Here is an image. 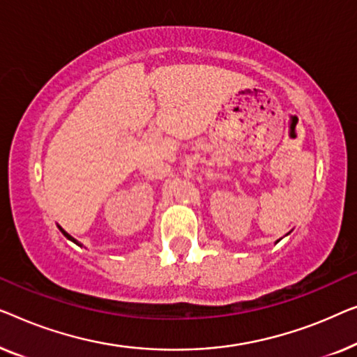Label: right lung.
Returning <instances> with one entry per match:
<instances>
[{"mask_svg": "<svg viewBox=\"0 0 357 357\" xmlns=\"http://www.w3.org/2000/svg\"><path fill=\"white\" fill-rule=\"evenodd\" d=\"M58 228H59V231H61V233H63L64 236H66V238H68V239H71V241H73V243H76V244H79V243H77V241H76V239H74V238H73V236H69V234L66 233V231H64V229H63L61 227H58ZM79 245H80V244H79Z\"/></svg>", "mask_w": 357, "mask_h": 357, "instance_id": "1", "label": "right lung"}]
</instances>
